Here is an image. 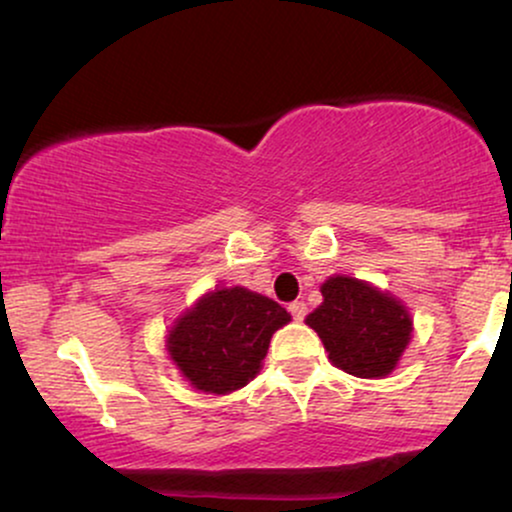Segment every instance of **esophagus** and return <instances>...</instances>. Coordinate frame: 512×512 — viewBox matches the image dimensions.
I'll return each mask as SVG.
<instances>
[{
  "mask_svg": "<svg viewBox=\"0 0 512 512\" xmlns=\"http://www.w3.org/2000/svg\"><path fill=\"white\" fill-rule=\"evenodd\" d=\"M289 313L293 315V320L301 322L303 317H305V313H308V305H305L303 301H293V303L289 305Z\"/></svg>",
  "mask_w": 512,
  "mask_h": 512,
  "instance_id": "34e87169",
  "label": "esophagus"
}]
</instances>
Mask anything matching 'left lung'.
<instances>
[{
	"mask_svg": "<svg viewBox=\"0 0 512 512\" xmlns=\"http://www.w3.org/2000/svg\"><path fill=\"white\" fill-rule=\"evenodd\" d=\"M322 303L305 317L325 344L332 366L356 378H385L409 346L414 322L407 305L356 276L332 274Z\"/></svg>",
	"mask_w": 512,
	"mask_h": 512,
	"instance_id": "1",
	"label": "left lung"
}]
</instances>
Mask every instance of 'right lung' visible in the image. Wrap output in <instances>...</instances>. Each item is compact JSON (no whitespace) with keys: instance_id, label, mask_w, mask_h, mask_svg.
Returning a JSON list of instances; mask_svg holds the SVG:
<instances>
[{"instance_id":"obj_1","label":"right lung","mask_w":512,"mask_h":512,"mask_svg":"<svg viewBox=\"0 0 512 512\" xmlns=\"http://www.w3.org/2000/svg\"><path fill=\"white\" fill-rule=\"evenodd\" d=\"M291 315L243 286H216L175 317L166 351L182 378L207 395H228L262 370L272 334Z\"/></svg>"}]
</instances>
